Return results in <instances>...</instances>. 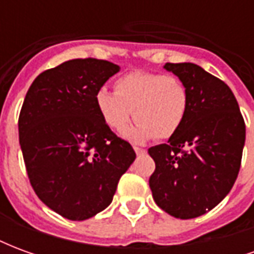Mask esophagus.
<instances>
[{
    "label": "esophagus",
    "mask_w": 254,
    "mask_h": 254,
    "mask_svg": "<svg viewBox=\"0 0 254 254\" xmlns=\"http://www.w3.org/2000/svg\"><path fill=\"white\" fill-rule=\"evenodd\" d=\"M133 149H134V152H136L137 155L145 154V149L141 148V147H133Z\"/></svg>",
    "instance_id": "obj_1"
}]
</instances>
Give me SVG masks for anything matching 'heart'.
<instances>
[{
	"mask_svg": "<svg viewBox=\"0 0 254 254\" xmlns=\"http://www.w3.org/2000/svg\"><path fill=\"white\" fill-rule=\"evenodd\" d=\"M95 105L107 127L122 132L130 121L137 122L125 136L133 141L149 137H173L185 121L188 92L181 80L173 74L130 72L117 78L114 92L100 88Z\"/></svg>",
	"mask_w": 254,
	"mask_h": 254,
	"instance_id": "b5f03b06",
	"label": "heart"
}]
</instances>
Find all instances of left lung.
I'll return each instance as SVG.
<instances>
[{
  "label": "left lung",
  "instance_id": "left-lung-1",
  "mask_svg": "<svg viewBox=\"0 0 254 254\" xmlns=\"http://www.w3.org/2000/svg\"><path fill=\"white\" fill-rule=\"evenodd\" d=\"M188 92L180 130L148 149L155 160L149 188L155 202L180 219L211 211L234 185L245 144V121L229 85L190 63L165 65Z\"/></svg>",
  "mask_w": 254,
  "mask_h": 254
}]
</instances>
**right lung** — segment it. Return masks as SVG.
Segmentation results:
<instances>
[{
	"instance_id": "add662e5",
	"label": "right lung",
	"mask_w": 254,
	"mask_h": 254,
	"mask_svg": "<svg viewBox=\"0 0 254 254\" xmlns=\"http://www.w3.org/2000/svg\"><path fill=\"white\" fill-rule=\"evenodd\" d=\"M118 70L96 58L63 63L34 80L20 110L19 140L31 187L69 220H85L109 207L136 158L95 105L96 92Z\"/></svg>"
}]
</instances>
